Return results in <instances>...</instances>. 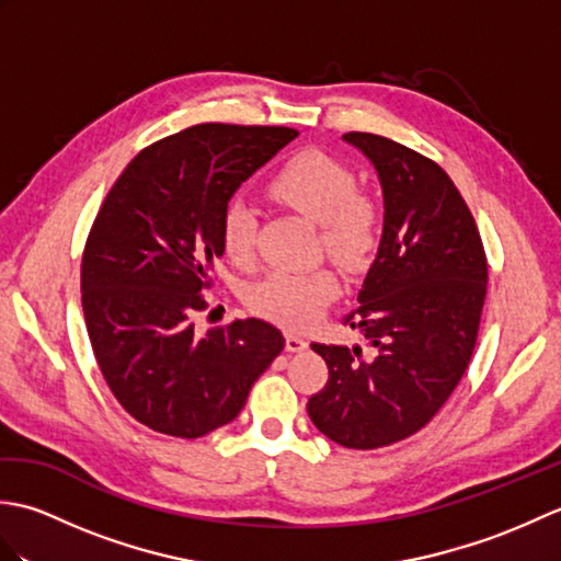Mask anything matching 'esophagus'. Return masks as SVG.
Instances as JSON below:
<instances>
[{"mask_svg": "<svg viewBox=\"0 0 561 561\" xmlns=\"http://www.w3.org/2000/svg\"><path fill=\"white\" fill-rule=\"evenodd\" d=\"M304 350H308V340H304V337H299V335H287V352H304Z\"/></svg>", "mask_w": 561, "mask_h": 561, "instance_id": "obj_1", "label": "esophagus"}]
</instances>
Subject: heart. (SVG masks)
Segmentation results:
<instances>
[{"instance_id": "obj_1", "label": "heart", "mask_w": 561, "mask_h": 561, "mask_svg": "<svg viewBox=\"0 0 561 561\" xmlns=\"http://www.w3.org/2000/svg\"><path fill=\"white\" fill-rule=\"evenodd\" d=\"M270 195L320 226V241L342 265L356 267L371 255L378 238V211L371 199L356 193L347 165L323 151H301L279 165L267 183ZM257 211L236 197L221 214V245L233 262H248L255 250ZM337 277L330 270L272 272L248 294L255 313L287 328H306L337 296Z\"/></svg>"}]
</instances>
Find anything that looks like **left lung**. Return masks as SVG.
I'll return each mask as SVG.
<instances>
[{
    "label": "left lung",
    "instance_id": "1",
    "mask_svg": "<svg viewBox=\"0 0 561 561\" xmlns=\"http://www.w3.org/2000/svg\"><path fill=\"white\" fill-rule=\"evenodd\" d=\"M376 169L383 233L347 323L374 350L318 344L330 378L308 416L344 448H380L420 432L456 390L478 342L486 257L448 173L398 141L342 137Z\"/></svg>",
    "mask_w": 561,
    "mask_h": 561
}]
</instances>
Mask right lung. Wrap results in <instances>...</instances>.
<instances>
[{
	"label": "right lung",
	"instance_id": "add662e5",
	"mask_svg": "<svg viewBox=\"0 0 561 561\" xmlns=\"http://www.w3.org/2000/svg\"><path fill=\"white\" fill-rule=\"evenodd\" d=\"M296 137L289 127H187L139 151L99 209L81 260L83 318L105 383L153 432L199 438L233 422L284 350L260 318L207 335L193 318L224 255V207Z\"/></svg>",
	"mask_w": 561,
	"mask_h": 561
}]
</instances>
